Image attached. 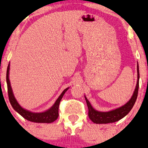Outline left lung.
Segmentation results:
<instances>
[{
  "mask_svg": "<svg viewBox=\"0 0 148 148\" xmlns=\"http://www.w3.org/2000/svg\"><path fill=\"white\" fill-rule=\"evenodd\" d=\"M137 82L135 90L133 93V95L131 97L130 100L129 101L127 104L124 106L120 107V108L115 109V110L109 111V112H99L94 110L93 107L91 106L90 103L86 98L87 106L88 108V116L90 120L93 123H96V124H106V123H114L123 119V117L126 116L128 113L130 112L133 106H134L135 101L137 100V94H138L139 90V65L137 63Z\"/></svg>",
  "mask_w": 148,
  "mask_h": 148,
  "instance_id": "1",
  "label": "left lung"
}]
</instances>
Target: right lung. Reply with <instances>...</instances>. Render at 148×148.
I'll use <instances>...</instances> for the list:
<instances>
[{
    "mask_svg": "<svg viewBox=\"0 0 148 148\" xmlns=\"http://www.w3.org/2000/svg\"><path fill=\"white\" fill-rule=\"evenodd\" d=\"M9 64L8 65L7 70V90H8V96H9V102L11 103V106L14 108V110L21 115L24 119H27V121H32L34 123H50L56 121L58 117V107H59L60 102L61 100L62 97H63L64 93H65L69 88L64 90L60 96L58 97L57 100L54 103V104L50 108L49 110L44 112L36 113L32 112L26 110L25 109L21 107V106L18 104L17 100H15L14 95L12 92V89L10 84V81L9 79Z\"/></svg>",
    "mask_w": 148,
    "mask_h": 148,
    "instance_id": "1",
    "label": "right lung"
}]
</instances>
